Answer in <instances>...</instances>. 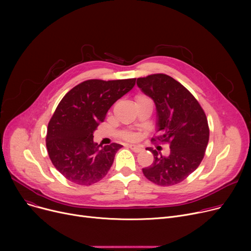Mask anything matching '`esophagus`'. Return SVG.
I'll return each instance as SVG.
<instances>
[{
	"label": "esophagus",
	"instance_id": "esophagus-1",
	"mask_svg": "<svg viewBox=\"0 0 251 251\" xmlns=\"http://www.w3.org/2000/svg\"><path fill=\"white\" fill-rule=\"evenodd\" d=\"M128 148L132 151H134V152H139V151H142V149L140 147L134 146V144H128Z\"/></svg>",
	"mask_w": 251,
	"mask_h": 251
}]
</instances>
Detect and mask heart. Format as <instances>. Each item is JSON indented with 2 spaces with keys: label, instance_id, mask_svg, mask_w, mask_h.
Here are the masks:
<instances>
[{
  "label": "heart",
  "instance_id": "heart-1",
  "mask_svg": "<svg viewBox=\"0 0 251 251\" xmlns=\"http://www.w3.org/2000/svg\"><path fill=\"white\" fill-rule=\"evenodd\" d=\"M146 99H148V98L144 97V96H137V97H136V101H137V100H146ZM121 136H122V138H124L125 140H129V141H134V140H136V138H137L136 133L132 132V131H124V132L121 133Z\"/></svg>",
  "mask_w": 251,
  "mask_h": 251
}]
</instances>
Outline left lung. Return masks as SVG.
I'll return each instance as SVG.
<instances>
[{
	"instance_id": "left-lung-1",
	"label": "left lung",
	"mask_w": 251,
	"mask_h": 251,
	"mask_svg": "<svg viewBox=\"0 0 251 251\" xmlns=\"http://www.w3.org/2000/svg\"><path fill=\"white\" fill-rule=\"evenodd\" d=\"M136 83L156 107L159 134L151 140L170 147L168 155L148 149L153 154V163L142 169L143 175L156 185H176L203 159L209 138L205 113L191 92L167 74L140 77Z\"/></svg>"
}]
</instances>
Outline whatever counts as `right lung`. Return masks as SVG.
<instances>
[{"mask_svg":"<svg viewBox=\"0 0 251 251\" xmlns=\"http://www.w3.org/2000/svg\"><path fill=\"white\" fill-rule=\"evenodd\" d=\"M135 80L89 79L61 100L48 125L46 146L52 165L66 179L91 185L108 174L122 146L95 143L94 131L114 102L133 88Z\"/></svg>","mask_w":251,"mask_h":251,"instance_id":"right-lung-1","label":"right lung"}]
</instances>
